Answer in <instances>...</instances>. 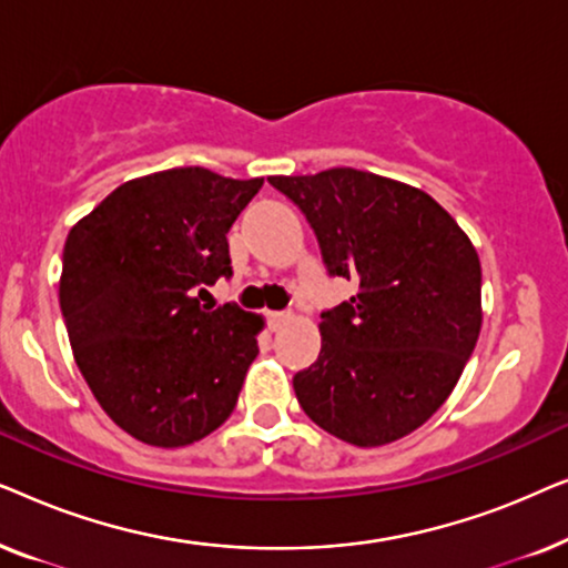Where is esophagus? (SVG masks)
<instances>
[{
	"instance_id": "34e87169",
	"label": "esophagus",
	"mask_w": 568,
	"mask_h": 568,
	"mask_svg": "<svg viewBox=\"0 0 568 568\" xmlns=\"http://www.w3.org/2000/svg\"><path fill=\"white\" fill-rule=\"evenodd\" d=\"M292 321V315L290 313H268V325H271V331H278L282 328L284 323H290Z\"/></svg>"
}]
</instances>
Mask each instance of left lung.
<instances>
[{"mask_svg": "<svg viewBox=\"0 0 568 568\" xmlns=\"http://www.w3.org/2000/svg\"><path fill=\"white\" fill-rule=\"evenodd\" d=\"M300 206L331 276L356 294L321 313L317 362L294 375L305 414L333 437L379 447L429 422L480 333V261L429 193L354 168L271 175Z\"/></svg>", "mask_w": 568, "mask_h": 568, "instance_id": "1", "label": "left lung"}]
</instances>
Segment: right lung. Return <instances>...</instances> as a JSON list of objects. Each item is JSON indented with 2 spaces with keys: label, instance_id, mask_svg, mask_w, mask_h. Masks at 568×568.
Wrapping results in <instances>:
<instances>
[{
  "label": "right lung",
  "instance_id": "obj_1",
  "mask_svg": "<svg viewBox=\"0 0 568 568\" xmlns=\"http://www.w3.org/2000/svg\"><path fill=\"white\" fill-rule=\"evenodd\" d=\"M261 185L162 170L69 230L59 302L74 362L100 408L144 445H193L235 410L263 317L199 297L232 276L227 232Z\"/></svg>",
  "mask_w": 568,
  "mask_h": 568
}]
</instances>
